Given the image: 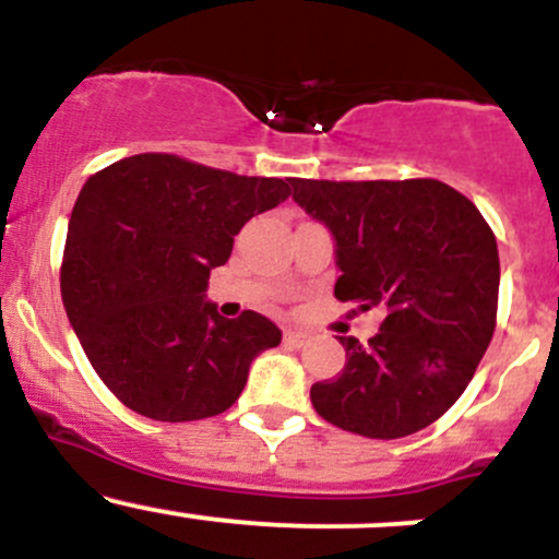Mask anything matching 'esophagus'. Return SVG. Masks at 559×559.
I'll return each mask as SVG.
<instances>
[{"mask_svg": "<svg viewBox=\"0 0 559 559\" xmlns=\"http://www.w3.org/2000/svg\"><path fill=\"white\" fill-rule=\"evenodd\" d=\"M284 341L289 343V346H302V343L308 341V332H302V330H286V332H284Z\"/></svg>", "mask_w": 559, "mask_h": 559, "instance_id": "34e87169", "label": "esophagus"}]
</instances>
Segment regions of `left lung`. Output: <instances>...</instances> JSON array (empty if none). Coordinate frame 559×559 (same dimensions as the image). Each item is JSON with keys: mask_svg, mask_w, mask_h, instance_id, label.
Masks as SVG:
<instances>
[{"mask_svg": "<svg viewBox=\"0 0 559 559\" xmlns=\"http://www.w3.org/2000/svg\"><path fill=\"white\" fill-rule=\"evenodd\" d=\"M292 200L335 240V297L384 313L346 365L316 381V414L365 438H403L447 414L495 332L498 243L467 197L432 178H292Z\"/></svg>", "mask_w": 559, "mask_h": 559, "instance_id": "8db88e82", "label": "left lung"}]
</instances>
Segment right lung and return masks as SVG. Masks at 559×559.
<instances>
[{"mask_svg":"<svg viewBox=\"0 0 559 559\" xmlns=\"http://www.w3.org/2000/svg\"><path fill=\"white\" fill-rule=\"evenodd\" d=\"M289 197L170 154H138L83 183L67 227L61 300L105 386L156 421L224 414L253 359L281 343L257 311L224 319L207 278L248 218Z\"/></svg>","mask_w":559,"mask_h":559,"instance_id":"1","label":"right lung"}]
</instances>
